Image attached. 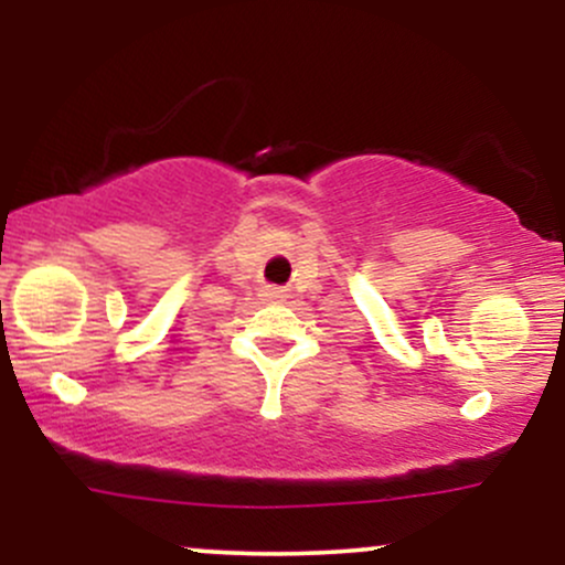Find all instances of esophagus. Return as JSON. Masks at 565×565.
Wrapping results in <instances>:
<instances>
[{
  "mask_svg": "<svg viewBox=\"0 0 565 565\" xmlns=\"http://www.w3.org/2000/svg\"><path fill=\"white\" fill-rule=\"evenodd\" d=\"M268 297H270V300H278V297H281V291H276V289H270V291H268Z\"/></svg>",
  "mask_w": 565,
  "mask_h": 565,
  "instance_id": "obj_1",
  "label": "esophagus"
}]
</instances>
